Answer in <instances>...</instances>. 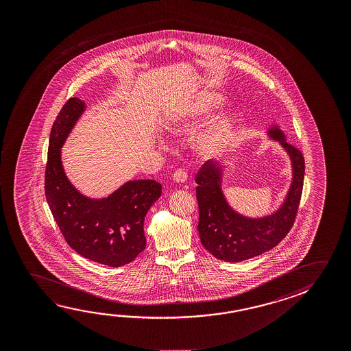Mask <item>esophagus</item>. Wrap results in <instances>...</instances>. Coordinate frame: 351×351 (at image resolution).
I'll return each instance as SVG.
<instances>
[{
  "mask_svg": "<svg viewBox=\"0 0 351 351\" xmlns=\"http://www.w3.org/2000/svg\"><path fill=\"white\" fill-rule=\"evenodd\" d=\"M187 173L184 171V170H181V169H178L173 173V180L175 182H178V184H184L186 181H187Z\"/></svg>",
  "mask_w": 351,
  "mask_h": 351,
  "instance_id": "1",
  "label": "esophagus"
}]
</instances>
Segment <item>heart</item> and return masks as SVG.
<instances>
[{"mask_svg":"<svg viewBox=\"0 0 351 351\" xmlns=\"http://www.w3.org/2000/svg\"><path fill=\"white\" fill-rule=\"evenodd\" d=\"M223 103L218 94L212 92H202L197 94L195 98L181 104L178 109L173 111L169 117L170 126L173 128L187 126L190 122L201 120L203 117L212 114L213 111L218 109L220 104ZM229 133L228 121L221 119L214 122L206 132L201 134L195 142V149L201 154H210L220 149L224 145Z\"/></svg>","mask_w":351,"mask_h":351,"instance_id":"b5f03b06","label":"heart"}]
</instances>
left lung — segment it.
I'll list each match as a JSON object with an SVG mask.
<instances>
[{"mask_svg":"<svg viewBox=\"0 0 351 351\" xmlns=\"http://www.w3.org/2000/svg\"><path fill=\"white\" fill-rule=\"evenodd\" d=\"M267 134L287 152L293 170L285 199L274 212L252 218L231 207L223 192L224 167L219 162L206 161L195 176L198 232L202 245L215 258L232 263L252 258L276 247L293 228L304 186V156L278 125H271Z\"/></svg>","mask_w":351,"mask_h":351,"instance_id":"obj_1","label":"left lung"}]
</instances>
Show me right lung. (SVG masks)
<instances>
[{
  "label": "right lung",
  "instance_id": "add662e5",
  "mask_svg": "<svg viewBox=\"0 0 351 351\" xmlns=\"http://www.w3.org/2000/svg\"><path fill=\"white\" fill-rule=\"evenodd\" d=\"M86 110L71 98L52 125L45 171V195L64 240L84 258L109 267L132 262L145 248L144 218L161 195L154 180H131L111 195L90 198L69 181L61 148Z\"/></svg>",
  "mask_w": 351,
  "mask_h": 351
}]
</instances>
